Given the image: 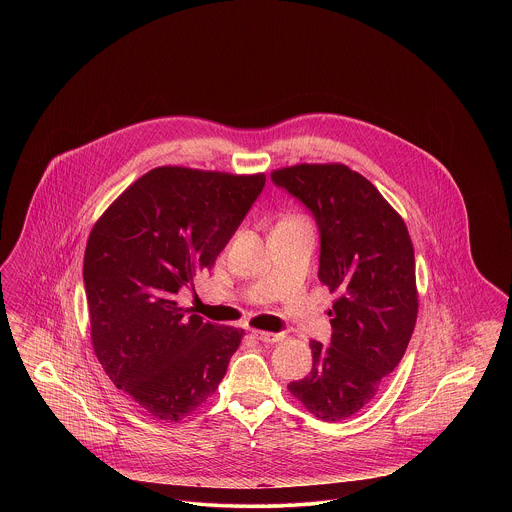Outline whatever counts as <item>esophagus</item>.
<instances>
[{"label": "esophagus", "instance_id": "1", "mask_svg": "<svg viewBox=\"0 0 512 512\" xmlns=\"http://www.w3.org/2000/svg\"><path fill=\"white\" fill-rule=\"evenodd\" d=\"M254 337L262 343H280L284 339L282 333H272V331H254Z\"/></svg>", "mask_w": 512, "mask_h": 512}]
</instances>
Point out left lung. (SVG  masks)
<instances>
[{
	"instance_id": "left-lung-1",
	"label": "left lung",
	"mask_w": 512,
	"mask_h": 512,
	"mask_svg": "<svg viewBox=\"0 0 512 512\" xmlns=\"http://www.w3.org/2000/svg\"><path fill=\"white\" fill-rule=\"evenodd\" d=\"M319 224V280L333 301L331 345L311 341V372L288 390L325 422L351 418L402 361L418 317L414 246L380 191L343 163L274 169Z\"/></svg>"
}]
</instances>
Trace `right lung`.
<instances>
[{
    "instance_id": "obj_1",
    "label": "right lung",
    "mask_w": 512,
    "mask_h": 512,
    "mask_svg": "<svg viewBox=\"0 0 512 512\" xmlns=\"http://www.w3.org/2000/svg\"><path fill=\"white\" fill-rule=\"evenodd\" d=\"M266 183L163 165L94 222L84 250L92 349L116 388L161 422H179L219 388L244 329L187 315L175 293L211 270Z\"/></svg>"
}]
</instances>
